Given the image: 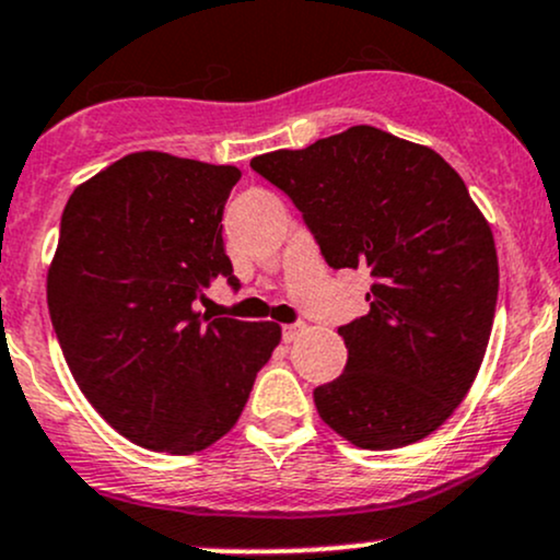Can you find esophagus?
I'll use <instances>...</instances> for the list:
<instances>
[{
  "mask_svg": "<svg viewBox=\"0 0 560 560\" xmlns=\"http://www.w3.org/2000/svg\"><path fill=\"white\" fill-rule=\"evenodd\" d=\"M306 330V325L304 323H296V325H285V328H282V341L285 343H293L296 341V338L301 336V332Z\"/></svg>",
  "mask_w": 560,
  "mask_h": 560,
  "instance_id": "1",
  "label": "esophagus"
}]
</instances>
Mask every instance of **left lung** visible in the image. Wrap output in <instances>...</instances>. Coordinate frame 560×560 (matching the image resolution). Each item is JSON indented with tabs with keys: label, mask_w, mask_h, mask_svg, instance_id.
Here are the masks:
<instances>
[{
	"label": "left lung",
	"mask_w": 560,
	"mask_h": 560,
	"mask_svg": "<svg viewBox=\"0 0 560 560\" xmlns=\"http://www.w3.org/2000/svg\"><path fill=\"white\" fill-rule=\"evenodd\" d=\"M250 166L296 203L332 269L373 278L370 312L338 328L347 370L314 388L319 418L362 450L425 439L474 386L498 304L492 228L466 182L368 124Z\"/></svg>",
	"instance_id": "obj_1"
}]
</instances>
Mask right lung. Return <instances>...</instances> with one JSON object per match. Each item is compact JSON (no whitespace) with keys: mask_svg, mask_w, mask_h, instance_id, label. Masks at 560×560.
I'll use <instances>...</instances> for the list:
<instances>
[{"mask_svg":"<svg viewBox=\"0 0 560 560\" xmlns=\"http://www.w3.org/2000/svg\"><path fill=\"white\" fill-rule=\"evenodd\" d=\"M237 166L129 153L68 198L47 269L55 332L81 394L144 450L192 455L232 431L278 323L196 310L232 275L222 213Z\"/></svg>","mask_w":560,"mask_h":560,"instance_id":"right-lung-1","label":"right lung"}]
</instances>
